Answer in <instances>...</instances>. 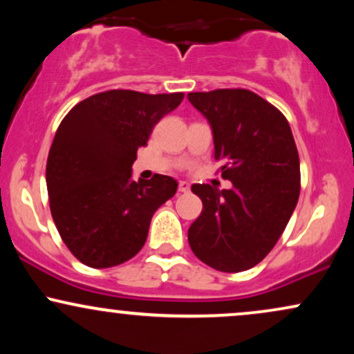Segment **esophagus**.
I'll return each instance as SVG.
<instances>
[{"label": "esophagus", "mask_w": 354, "mask_h": 354, "mask_svg": "<svg viewBox=\"0 0 354 354\" xmlns=\"http://www.w3.org/2000/svg\"><path fill=\"white\" fill-rule=\"evenodd\" d=\"M178 191H181V193H188V191H189V183L180 181V185H178Z\"/></svg>", "instance_id": "34e87169"}]
</instances>
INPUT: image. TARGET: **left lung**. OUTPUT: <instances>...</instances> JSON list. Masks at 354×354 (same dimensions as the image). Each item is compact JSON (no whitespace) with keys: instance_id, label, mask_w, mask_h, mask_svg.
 <instances>
[{"instance_id":"1","label":"left lung","mask_w":354,"mask_h":354,"mask_svg":"<svg viewBox=\"0 0 354 354\" xmlns=\"http://www.w3.org/2000/svg\"><path fill=\"white\" fill-rule=\"evenodd\" d=\"M209 121L214 160L231 189L193 185L203 211L188 241L203 263L225 273L250 270L273 250L296 208L301 188L299 156L290 123L250 89L189 93Z\"/></svg>"}]
</instances>
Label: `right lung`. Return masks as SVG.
Masks as SVG:
<instances>
[{"label":"right lung","instance_id":"right-lung-1","mask_svg":"<svg viewBox=\"0 0 354 354\" xmlns=\"http://www.w3.org/2000/svg\"><path fill=\"white\" fill-rule=\"evenodd\" d=\"M183 98L109 89L80 101L61 121L46 163L50 209L83 265L111 268L131 259L154 211L176 193V180L165 174L133 181L131 166L154 124Z\"/></svg>","mask_w":354,"mask_h":354}]
</instances>
